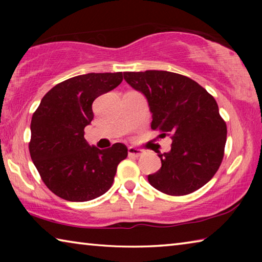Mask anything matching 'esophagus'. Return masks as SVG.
Instances as JSON below:
<instances>
[{
    "mask_svg": "<svg viewBox=\"0 0 262 262\" xmlns=\"http://www.w3.org/2000/svg\"><path fill=\"white\" fill-rule=\"evenodd\" d=\"M143 154V151H142L141 149H137V148H128V155H129L130 157H140L141 155Z\"/></svg>",
    "mask_w": 262,
    "mask_h": 262,
    "instance_id": "obj_1",
    "label": "esophagus"
}]
</instances>
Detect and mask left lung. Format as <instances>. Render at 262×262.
I'll return each instance as SVG.
<instances>
[{"mask_svg":"<svg viewBox=\"0 0 262 262\" xmlns=\"http://www.w3.org/2000/svg\"><path fill=\"white\" fill-rule=\"evenodd\" d=\"M126 82L148 99L151 129L170 136L168 152L158 154L162 167L149 174L150 185L173 196L205 186L224 157L227 123L209 92L184 75L147 70L123 74Z\"/></svg>","mask_w":262,"mask_h":262,"instance_id":"obj_1","label":"left lung"}]
</instances>
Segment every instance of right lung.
<instances>
[{
	"mask_svg": "<svg viewBox=\"0 0 262 262\" xmlns=\"http://www.w3.org/2000/svg\"><path fill=\"white\" fill-rule=\"evenodd\" d=\"M122 73H90L56 84L31 120L29 150L48 189L67 201L84 202L111 188L125 144L100 150L89 145L84 128L94 119L92 103L122 82Z\"/></svg>",
	"mask_w": 262,
	"mask_h": 262,
	"instance_id": "1",
	"label": "right lung"
}]
</instances>
